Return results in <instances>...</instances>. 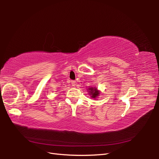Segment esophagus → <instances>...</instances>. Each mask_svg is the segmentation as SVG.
Here are the masks:
<instances>
[{"label":"esophagus","mask_w":159,"mask_h":159,"mask_svg":"<svg viewBox=\"0 0 159 159\" xmlns=\"http://www.w3.org/2000/svg\"><path fill=\"white\" fill-rule=\"evenodd\" d=\"M76 82L75 81V80H72V85L73 87H75L76 86Z\"/></svg>","instance_id":"34e87169"}]
</instances>
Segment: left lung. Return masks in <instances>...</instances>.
<instances>
[{"mask_svg":"<svg viewBox=\"0 0 159 159\" xmlns=\"http://www.w3.org/2000/svg\"><path fill=\"white\" fill-rule=\"evenodd\" d=\"M87 91H88L89 94L90 95L91 98H93V99L97 98L98 97L100 96V91L95 87H89L88 89H87Z\"/></svg>","mask_w":159,"mask_h":159,"instance_id":"1","label":"left lung"}]
</instances>
